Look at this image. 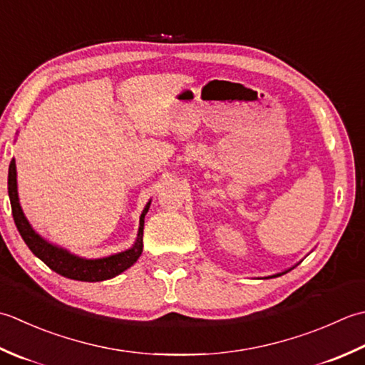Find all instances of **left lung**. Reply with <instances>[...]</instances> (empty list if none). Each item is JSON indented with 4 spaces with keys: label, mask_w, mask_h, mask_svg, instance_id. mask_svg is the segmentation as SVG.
Returning a JSON list of instances; mask_svg holds the SVG:
<instances>
[{
    "label": "left lung",
    "mask_w": 365,
    "mask_h": 365,
    "mask_svg": "<svg viewBox=\"0 0 365 365\" xmlns=\"http://www.w3.org/2000/svg\"><path fill=\"white\" fill-rule=\"evenodd\" d=\"M285 272H288V271H284V272H279V274H274V276H269V277H266V279H272V277H279V276H282V274H285Z\"/></svg>",
    "instance_id": "left-lung-1"
}]
</instances>
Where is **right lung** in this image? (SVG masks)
<instances>
[{
  "label": "right lung",
  "mask_w": 365,
  "mask_h": 365,
  "mask_svg": "<svg viewBox=\"0 0 365 365\" xmlns=\"http://www.w3.org/2000/svg\"><path fill=\"white\" fill-rule=\"evenodd\" d=\"M7 190H9L14 222H16L19 233L21 237H24V241L26 242L29 250H31L37 258H41L42 262L50 267V269L61 274L64 277L72 279V280H81V282H102L107 279H113L118 276V274L124 272L128 267H130L133 263H135L138 257L141 255V252H143L145 215L148 210H150L151 202H148L143 212L140 215L138 235L130 249L110 257L88 259V258L73 255L69 250H66L63 247H58V245L43 240L39 233L34 232L19 203L16 159H12L9 165Z\"/></svg>",
  "instance_id": "right-lung-1"
}]
</instances>
